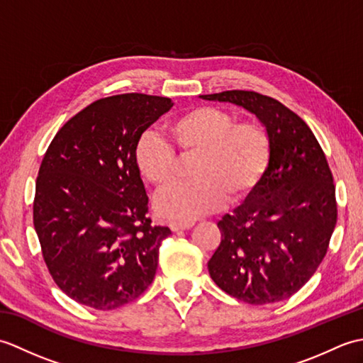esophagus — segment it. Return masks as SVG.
<instances>
[{
  "label": "esophagus",
  "mask_w": 363,
  "mask_h": 363,
  "mask_svg": "<svg viewBox=\"0 0 363 363\" xmlns=\"http://www.w3.org/2000/svg\"><path fill=\"white\" fill-rule=\"evenodd\" d=\"M190 226H194V221H177V220H173L172 223H169V228H172V230H181V229H189Z\"/></svg>",
  "instance_id": "esophagus-1"
}]
</instances>
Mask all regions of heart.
I'll return each mask as SVG.
<instances>
[{
  "label": "heart",
  "mask_w": 363,
  "mask_h": 363,
  "mask_svg": "<svg viewBox=\"0 0 363 363\" xmlns=\"http://www.w3.org/2000/svg\"><path fill=\"white\" fill-rule=\"evenodd\" d=\"M169 145L157 133H145L135 146L138 172L157 190H167L177 177V156L195 157L190 181L162 195L156 207L168 218L191 221L226 199L242 201L264 177L272 159L268 130L254 120L235 121L230 112L199 106L165 125ZM175 149L173 150L172 148Z\"/></svg>",
  "instance_id": "heart-1"
}]
</instances>
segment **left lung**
I'll return each mask as SVG.
<instances>
[{"label":"left lung","instance_id":"1","mask_svg":"<svg viewBox=\"0 0 363 363\" xmlns=\"http://www.w3.org/2000/svg\"><path fill=\"white\" fill-rule=\"evenodd\" d=\"M245 107L272 138L264 177L218 221L221 242L207 262L228 295L248 304L287 299L325 259L337 223L333 173L311 128L274 98L250 90L201 95Z\"/></svg>","mask_w":363,"mask_h":363}]
</instances>
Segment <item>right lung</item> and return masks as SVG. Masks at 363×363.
I'll return each mask as SVG.
<instances>
[{
  "label": "right lung",
  "mask_w": 363,
  "mask_h": 363,
  "mask_svg": "<svg viewBox=\"0 0 363 363\" xmlns=\"http://www.w3.org/2000/svg\"><path fill=\"white\" fill-rule=\"evenodd\" d=\"M172 99L101 98L54 135L38 169L34 228L54 282L76 303L112 311L137 299L157 269L162 240L135 164V146Z\"/></svg>",
  "instance_id": "right-lung-1"
}]
</instances>
